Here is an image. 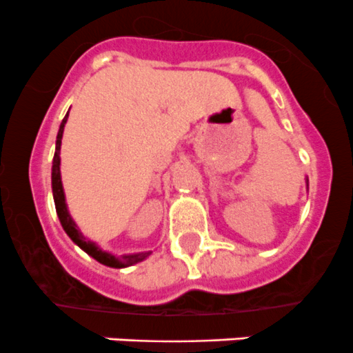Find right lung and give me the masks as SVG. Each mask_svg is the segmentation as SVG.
Returning <instances> with one entry per match:
<instances>
[{"mask_svg": "<svg viewBox=\"0 0 353 353\" xmlns=\"http://www.w3.org/2000/svg\"><path fill=\"white\" fill-rule=\"evenodd\" d=\"M68 119V114L65 116V119L61 121V126H59L58 137H56V152H54V159H52V196H54V205H56V213L59 216V222H61L63 229L65 232L70 236V239L73 241L78 248L83 249L88 256H92L94 259H97L99 263L102 265L110 266V268H126V266H133L137 263L143 261L147 259L148 256L152 254V251H145V252H137V254H123V256H112L110 252L102 251L97 244L92 243V241L85 239L81 236V232L78 230L77 223L73 222L71 219L70 212H68L66 206V199H65V191H63V183H61V170H59V163H61V159H59V152H61V138H63V131H65V124Z\"/></svg>", "mask_w": 353, "mask_h": 353, "instance_id": "obj_1", "label": "right lung"}]
</instances>
